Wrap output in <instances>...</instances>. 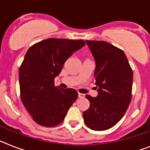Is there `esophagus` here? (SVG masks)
I'll return each mask as SVG.
<instances>
[{
  "label": "esophagus",
  "mask_w": 150,
  "mask_h": 150,
  "mask_svg": "<svg viewBox=\"0 0 150 150\" xmlns=\"http://www.w3.org/2000/svg\"><path fill=\"white\" fill-rule=\"evenodd\" d=\"M79 98H84V97H85V95L82 94V93H80V92H79Z\"/></svg>",
  "instance_id": "34e87169"
}]
</instances>
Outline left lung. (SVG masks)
<instances>
[{
	"mask_svg": "<svg viewBox=\"0 0 150 150\" xmlns=\"http://www.w3.org/2000/svg\"><path fill=\"white\" fill-rule=\"evenodd\" d=\"M96 60L94 77L98 96L89 95L88 109L83 112L91 129L103 131L123 117L132 98L133 73L122 50L104 41H86Z\"/></svg>",
	"mask_w": 150,
	"mask_h": 150,
	"instance_id": "1",
	"label": "left lung"
}]
</instances>
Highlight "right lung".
<instances>
[{
    "mask_svg": "<svg viewBox=\"0 0 150 150\" xmlns=\"http://www.w3.org/2000/svg\"><path fill=\"white\" fill-rule=\"evenodd\" d=\"M86 45L84 40L47 38L29 47L19 69L20 96L33 120L53 127L62 122L78 98L74 88L54 86L65 61Z\"/></svg>",
    "mask_w": 150,
    "mask_h": 150,
    "instance_id": "right-lung-1",
    "label": "right lung"
}]
</instances>
